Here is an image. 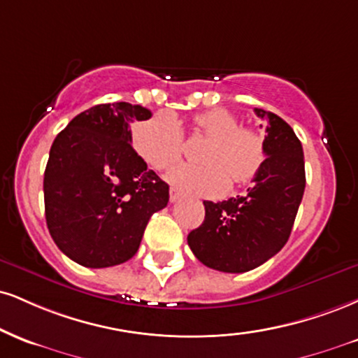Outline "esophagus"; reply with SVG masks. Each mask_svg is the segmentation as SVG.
Returning <instances> with one entry per match:
<instances>
[{"label": "esophagus", "mask_w": 358, "mask_h": 358, "mask_svg": "<svg viewBox=\"0 0 358 358\" xmlns=\"http://www.w3.org/2000/svg\"><path fill=\"white\" fill-rule=\"evenodd\" d=\"M178 198H180V192L176 190V188H171V190H170V201H171V203H175Z\"/></svg>", "instance_id": "obj_1"}]
</instances>
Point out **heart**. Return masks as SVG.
<instances>
[{
    "mask_svg": "<svg viewBox=\"0 0 358 358\" xmlns=\"http://www.w3.org/2000/svg\"><path fill=\"white\" fill-rule=\"evenodd\" d=\"M190 135L206 140L198 160L201 165H183L168 175V182L196 196L215 198L228 185L243 187L260 175L266 162L264 138L255 130L240 127V120L227 108H212L193 115L187 123ZM133 146L141 160L158 171L173 168L183 157V133L171 116L158 113L138 124Z\"/></svg>",
    "mask_w": 358,
    "mask_h": 358,
    "instance_id": "obj_1",
    "label": "heart"
}]
</instances>
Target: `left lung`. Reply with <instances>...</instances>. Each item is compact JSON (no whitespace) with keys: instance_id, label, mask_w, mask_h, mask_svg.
I'll return each mask as SVG.
<instances>
[{"instance_id":"1","label":"left lung","mask_w":358,"mask_h":358,"mask_svg":"<svg viewBox=\"0 0 358 358\" xmlns=\"http://www.w3.org/2000/svg\"><path fill=\"white\" fill-rule=\"evenodd\" d=\"M255 113L266 120L264 170L245 196L203 201L205 220L187 238L201 264L227 273L248 272L277 255L305 190L303 150L292 127L270 111Z\"/></svg>"}]
</instances>
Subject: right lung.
Returning a JSON list of instances; mask_svg holds the SVG:
<instances>
[{
	"mask_svg": "<svg viewBox=\"0 0 358 358\" xmlns=\"http://www.w3.org/2000/svg\"><path fill=\"white\" fill-rule=\"evenodd\" d=\"M152 111L124 101L76 115L58 133L43 192L51 238L88 268L120 265L138 252L150 217L168 203V185L131 146L130 123Z\"/></svg>",
	"mask_w": 358,
	"mask_h": 358,
	"instance_id": "1",
	"label": "right lung"
}]
</instances>
